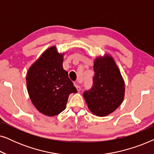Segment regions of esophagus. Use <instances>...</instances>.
Listing matches in <instances>:
<instances>
[{
    "label": "esophagus",
    "mask_w": 154,
    "mask_h": 154,
    "mask_svg": "<svg viewBox=\"0 0 154 154\" xmlns=\"http://www.w3.org/2000/svg\"><path fill=\"white\" fill-rule=\"evenodd\" d=\"M75 88H76V89H77V90L78 91H81V87H80V86L79 85H77V83H75Z\"/></svg>",
    "instance_id": "obj_1"
}]
</instances>
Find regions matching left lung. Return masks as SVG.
Listing matches in <instances>:
<instances>
[{
    "mask_svg": "<svg viewBox=\"0 0 154 154\" xmlns=\"http://www.w3.org/2000/svg\"><path fill=\"white\" fill-rule=\"evenodd\" d=\"M94 71L92 87L83 92V96L92 113L105 116L114 111L123 102L124 81L119 68L109 56L97 59Z\"/></svg>",
    "mask_w": 154,
    "mask_h": 154,
    "instance_id": "left-lung-1",
    "label": "left lung"
}]
</instances>
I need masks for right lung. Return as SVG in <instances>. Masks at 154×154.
I'll use <instances>...</instances> for the list:
<instances>
[{
	"label": "right lung",
	"instance_id": "obj_1",
	"mask_svg": "<svg viewBox=\"0 0 154 154\" xmlns=\"http://www.w3.org/2000/svg\"><path fill=\"white\" fill-rule=\"evenodd\" d=\"M62 63V54H59L56 48L52 47L27 73V89L31 102L40 112L49 116L64 111L69 94L77 92Z\"/></svg>",
	"mask_w": 154,
	"mask_h": 154
}]
</instances>
